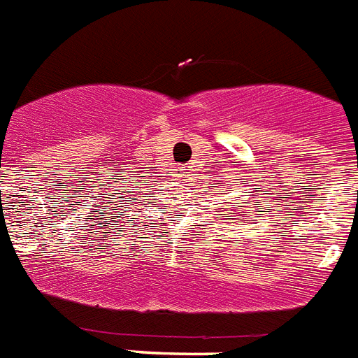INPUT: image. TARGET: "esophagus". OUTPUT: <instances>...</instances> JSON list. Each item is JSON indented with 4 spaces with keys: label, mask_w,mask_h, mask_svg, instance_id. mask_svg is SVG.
Segmentation results:
<instances>
[{
    "label": "esophagus",
    "mask_w": 358,
    "mask_h": 358,
    "mask_svg": "<svg viewBox=\"0 0 358 358\" xmlns=\"http://www.w3.org/2000/svg\"><path fill=\"white\" fill-rule=\"evenodd\" d=\"M182 173H185V171H182Z\"/></svg>",
    "instance_id": "34e87169"
}]
</instances>
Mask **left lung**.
Listing matches in <instances>:
<instances>
[{
	"instance_id": "1",
	"label": "left lung",
	"mask_w": 358,
	"mask_h": 358,
	"mask_svg": "<svg viewBox=\"0 0 358 358\" xmlns=\"http://www.w3.org/2000/svg\"><path fill=\"white\" fill-rule=\"evenodd\" d=\"M236 210V208H234ZM234 218H229V220H240V222H248V214H240V213H233Z\"/></svg>"
}]
</instances>
